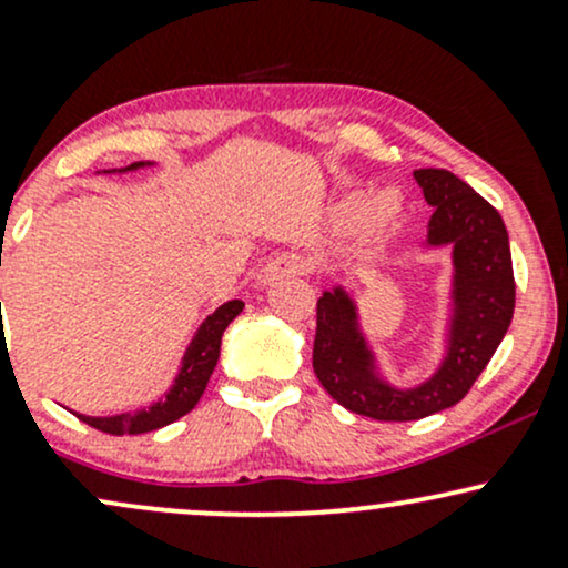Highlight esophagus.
<instances>
[{
    "label": "esophagus",
    "mask_w": 568,
    "mask_h": 568,
    "mask_svg": "<svg viewBox=\"0 0 568 568\" xmlns=\"http://www.w3.org/2000/svg\"><path fill=\"white\" fill-rule=\"evenodd\" d=\"M306 272H310V264H306L304 256H298V253H280L277 258H272V262L264 266V280L302 277Z\"/></svg>",
    "instance_id": "34e87169"
}]
</instances>
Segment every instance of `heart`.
Wrapping results in <instances>:
<instances>
[{
    "instance_id": "heart-1",
    "label": "heart",
    "mask_w": 568,
    "mask_h": 568,
    "mask_svg": "<svg viewBox=\"0 0 568 568\" xmlns=\"http://www.w3.org/2000/svg\"><path fill=\"white\" fill-rule=\"evenodd\" d=\"M400 211H397V202L393 194H382L379 200L371 197V194H352L349 200L342 202L338 207V219L344 226H363L368 224L371 232H387L395 224Z\"/></svg>"
}]
</instances>
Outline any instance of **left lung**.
<instances>
[{
	"label": "left lung",
	"mask_w": 568,
	"mask_h": 568,
	"mask_svg": "<svg viewBox=\"0 0 568 568\" xmlns=\"http://www.w3.org/2000/svg\"><path fill=\"white\" fill-rule=\"evenodd\" d=\"M435 207L429 245H454L456 321L448 357L416 389H393L371 374L368 352L355 328V306L344 291L317 298L312 368L338 406L379 422H414L452 408L473 389L510 328L515 277L505 221L497 207L443 168L414 171Z\"/></svg>",
	"instance_id": "obj_1"
}]
</instances>
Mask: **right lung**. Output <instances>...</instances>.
Returning a JSON list of instances; mask_svg holds the SVG:
<instances>
[{
  "mask_svg": "<svg viewBox=\"0 0 568 568\" xmlns=\"http://www.w3.org/2000/svg\"><path fill=\"white\" fill-rule=\"evenodd\" d=\"M141 162H133L130 168H139ZM243 312V302H226L224 306H219L205 323L200 325L197 336L192 338L189 344L184 366H181L179 379H175L173 389L168 393L165 400L154 403L152 408L135 410V414H120V416H109V419H95V416H80L84 425L95 427L98 433L106 435H141V433H152V429H160L171 422L181 419V416L189 414L197 400L205 393L207 379H211L213 368H216L219 352H221V336H224L226 325H230L234 317Z\"/></svg>",
  "mask_w": 568,
  "mask_h": 568,
  "instance_id": "1",
  "label": "right lung"
}]
</instances>
